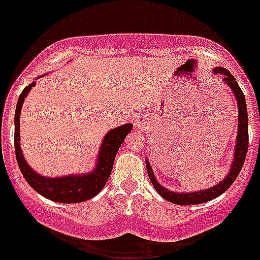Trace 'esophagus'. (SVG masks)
Here are the masks:
<instances>
[{"label":"esophagus","mask_w":260,"mask_h":260,"mask_svg":"<svg viewBox=\"0 0 260 260\" xmlns=\"http://www.w3.org/2000/svg\"><path fill=\"white\" fill-rule=\"evenodd\" d=\"M135 126H137L138 130H143V128L146 127V122H144V119L138 118L137 121H135Z\"/></svg>","instance_id":"obj_1"}]
</instances>
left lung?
Masks as SVG:
<instances>
[{"instance_id": "1", "label": "left lung", "mask_w": 260, "mask_h": 260, "mask_svg": "<svg viewBox=\"0 0 260 260\" xmlns=\"http://www.w3.org/2000/svg\"><path fill=\"white\" fill-rule=\"evenodd\" d=\"M215 74L222 75V83L225 86H228L232 89L236 102H237L238 108V130H237V139H236V147L233 151V158L231 162V169H229L228 174L222 178L217 185L208 187V189L199 190V191H191V192H176L172 190H168L162 185L157 182L156 180L155 173L152 171L148 158H146V167L147 173L150 177L151 182H152L153 187L156 191L161 195L165 201L171 202V203L178 204V206H191V204H201L206 203L208 201L217 198L219 195L225 192L232 186V183L236 181L238 173L241 172L246 158L247 147H249V118H247V108H246V100H245V95L242 93V89L238 86L237 80L233 75L229 73L226 69L217 66L213 69Z\"/></svg>"}]
</instances>
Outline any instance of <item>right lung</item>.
Segmentation results:
<instances>
[{"label":"right lung","instance_id":"obj_1","mask_svg":"<svg viewBox=\"0 0 260 260\" xmlns=\"http://www.w3.org/2000/svg\"><path fill=\"white\" fill-rule=\"evenodd\" d=\"M44 75H40L36 79L44 77ZM36 79L20 93L17 103V109H15V117H14V125H15L14 146H15V155H17V161L20 172L32 189L50 201L58 202V203H80V202L88 201L102 191V189L107 183L108 178L112 173V169H113L117 151L119 150L121 144L125 141L126 135L132 132L133 125L125 123L122 126L112 128L105 134L100 150H99L95 168L88 173L66 174V176L61 177H45L43 174H39L26 161L19 143L20 110H22L24 99L27 98L32 87L36 84Z\"/></svg>","mask_w":260,"mask_h":260}]
</instances>
